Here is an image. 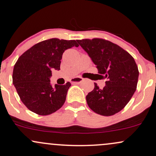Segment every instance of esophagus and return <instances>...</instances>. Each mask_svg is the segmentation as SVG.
Instances as JSON below:
<instances>
[{
	"instance_id": "obj_1",
	"label": "esophagus",
	"mask_w": 156,
	"mask_h": 156,
	"mask_svg": "<svg viewBox=\"0 0 156 156\" xmlns=\"http://www.w3.org/2000/svg\"><path fill=\"white\" fill-rule=\"evenodd\" d=\"M83 79L82 77H75V78H73L72 80H71V83L73 84H79L81 82H83Z\"/></svg>"
}]
</instances>
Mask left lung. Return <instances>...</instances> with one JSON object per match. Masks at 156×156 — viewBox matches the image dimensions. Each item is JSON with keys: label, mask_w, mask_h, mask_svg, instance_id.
I'll use <instances>...</instances> for the list:
<instances>
[{"label": "left lung", "mask_w": 156, "mask_h": 156, "mask_svg": "<svg viewBox=\"0 0 156 156\" xmlns=\"http://www.w3.org/2000/svg\"><path fill=\"white\" fill-rule=\"evenodd\" d=\"M97 66L105 86L94 88L86 96L89 108L98 114L110 116L122 111L136 90L139 69L133 57L118 45L108 40L94 38L77 40Z\"/></svg>", "instance_id": "left-lung-1"}]
</instances>
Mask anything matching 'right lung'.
I'll list each match as a JSON object with an SVG mask.
<instances>
[{
	"instance_id": "obj_1",
	"label": "right lung",
	"mask_w": 156,
	"mask_h": 156,
	"mask_svg": "<svg viewBox=\"0 0 156 156\" xmlns=\"http://www.w3.org/2000/svg\"><path fill=\"white\" fill-rule=\"evenodd\" d=\"M73 46H79L76 40L51 38L33 45L17 59L12 83L20 100L31 111L46 116L63 105L71 83L52 87L50 78L52 69L60 70L63 52Z\"/></svg>"
}]
</instances>
